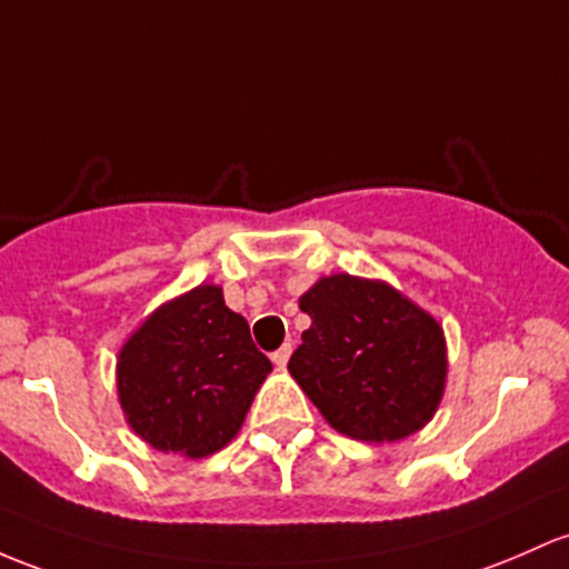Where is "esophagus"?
Listing matches in <instances>:
<instances>
[{"label": "esophagus", "instance_id": "esophagus-1", "mask_svg": "<svg viewBox=\"0 0 569 569\" xmlns=\"http://www.w3.org/2000/svg\"><path fill=\"white\" fill-rule=\"evenodd\" d=\"M289 356H291V342H283V346L278 348V351L272 353V361L278 367H286V361H289Z\"/></svg>", "mask_w": 569, "mask_h": 569}]
</instances>
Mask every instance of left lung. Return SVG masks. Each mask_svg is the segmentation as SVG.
Masks as SVG:
<instances>
[{
    "label": "left lung",
    "mask_w": 569,
    "mask_h": 569,
    "mask_svg": "<svg viewBox=\"0 0 569 569\" xmlns=\"http://www.w3.org/2000/svg\"><path fill=\"white\" fill-rule=\"evenodd\" d=\"M310 329L289 372L337 432L395 442L432 418L446 386L440 323L391 286L321 278L299 299Z\"/></svg>",
    "instance_id": "left-lung-1"
}]
</instances>
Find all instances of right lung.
<instances>
[{"mask_svg":"<svg viewBox=\"0 0 569 569\" xmlns=\"http://www.w3.org/2000/svg\"><path fill=\"white\" fill-rule=\"evenodd\" d=\"M270 359L218 286H197L142 323L118 356V397L156 451L199 459L242 427Z\"/></svg>","mask_w":569,"mask_h":569,"instance_id":"obj_1","label":"right lung"}]
</instances>
